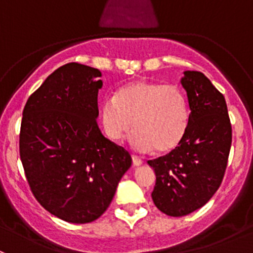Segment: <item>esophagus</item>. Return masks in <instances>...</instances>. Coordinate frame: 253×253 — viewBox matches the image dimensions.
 I'll return each mask as SVG.
<instances>
[{
    "instance_id": "34e87169",
    "label": "esophagus",
    "mask_w": 253,
    "mask_h": 253,
    "mask_svg": "<svg viewBox=\"0 0 253 253\" xmlns=\"http://www.w3.org/2000/svg\"><path fill=\"white\" fill-rule=\"evenodd\" d=\"M132 162H133V165L134 167H141L142 165V160L139 159V158H137V157H132Z\"/></svg>"
}]
</instances>
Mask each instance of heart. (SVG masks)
Returning a JSON list of instances; mask_svg holds the SVG:
<instances>
[{"mask_svg":"<svg viewBox=\"0 0 253 253\" xmlns=\"http://www.w3.org/2000/svg\"><path fill=\"white\" fill-rule=\"evenodd\" d=\"M190 124L187 98L178 86L136 79L120 86L114 98L100 105V125L112 142L133 131L131 144L138 152L159 154L175 150L185 139Z\"/></svg>","mask_w":253,"mask_h":253,"instance_id":"1","label":"heart"}]
</instances>
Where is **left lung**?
Wrapping results in <instances>:
<instances>
[{
  "instance_id": "obj_1",
  "label": "left lung",
  "mask_w": 253,
  "mask_h": 253,
  "mask_svg": "<svg viewBox=\"0 0 253 253\" xmlns=\"http://www.w3.org/2000/svg\"><path fill=\"white\" fill-rule=\"evenodd\" d=\"M190 124L182 143L149 160L157 176L152 198L160 211L183 216L203 207L220 186L231 147V125L224 95L203 73L185 71Z\"/></svg>"
}]
</instances>
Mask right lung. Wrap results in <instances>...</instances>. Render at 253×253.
Masks as SVG:
<instances>
[{
    "mask_svg": "<svg viewBox=\"0 0 253 253\" xmlns=\"http://www.w3.org/2000/svg\"><path fill=\"white\" fill-rule=\"evenodd\" d=\"M96 68H57L28 99L19 154L33 195L62 220L85 224L110 206L132 158L103 136L96 119L103 86Z\"/></svg>",
    "mask_w": 253,
    "mask_h": 253,
    "instance_id": "obj_1",
    "label": "right lung"
}]
</instances>
